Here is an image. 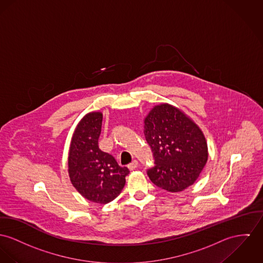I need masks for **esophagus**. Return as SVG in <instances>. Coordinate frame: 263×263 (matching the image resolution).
<instances>
[{"mask_svg": "<svg viewBox=\"0 0 263 263\" xmlns=\"http://www.w3.org/2000/svg\"><path fill=\"white\" fill-rule=\"evenodd\" d=\"M137 167H138V161H137V160H133V161L131 162V163L128 165L129 170H134V169H136Z\"/></svg>", "mask_w": 263, "mask_h": 263, "instance_id": "34e87169", "label": "esophagus"}]
</instances>
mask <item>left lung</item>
Here are the masks:
<instances>
[{
    "label": "left lung",
    "instance_id": "left-lung-1",
    "mask_svg": "<svg viewBox=\"0 0 263 263\" xmlns=\"http://www.w3.org/2000/svg\"><path fill=\"white\" fill-rule=\"evenodd\" d=\"M144 135L155 166L150 180L169 192H180L197 180L208 159L200 127L180 108L168 103L154 106L144 119Z\"/></svg>",
    "mask_w": 263,
    "mask_h": 263
}]
</instances>
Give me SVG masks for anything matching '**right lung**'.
Here are the masks:
<instances>
[{"label": "right lung", "instance_id": "obj_1", "mask_svg": "<svg viewBox=\"0 0 263 263\" xmlns=\"http://www.w3.org/2000/svg\"><path fill=\"white\" fill-rule=\"evenodd\" d=\"M102 120V112H90L76 126L69 148L68 173L84 198L107 204L121 193L129 169L99 149Z\"/></svg>", "mask_w": 263, "mask_h": 263}]
</instances>
